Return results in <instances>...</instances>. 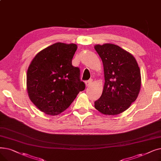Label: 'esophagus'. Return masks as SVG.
<instances>
[{"label": "esophagus", "instance_id": "1", "mask_svg": "<svg viewBox=\"0 0 161 161\" xmlns=\"http://www.w3.org/2000/svg\"><path fill=\"white\" fill-rule=\"evenodd\" d=\"M92 83H93V80L91 79V80H88V81H86V86H87V87H89V86H91L92 84Z\"/></svg>", "mask_w": 161, "mask_h": 161}]
</instances>
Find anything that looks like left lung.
Listing matches in <instances>:
<instances>
[{
  "label": "left lung",
  "mask_w": 161,
  "mask_h": 161,
  "mask_svg": "<svg viewBox=\"0 0 161 161\" xmlns=\"http://www.w3.org/2000/svg\"><path fill=\"white\" fill-rule=\"evenodd\" d=\"M104 67V85L95 108L105 115H117L134 102L141 89V72L131 54L114 44L95 45Z\"/></svg>",
  "instance_id": "8db88e82"
}]
</instances>
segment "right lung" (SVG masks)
Wrapping results in <instances>:
<instances>
[{
	"label": "right lung",
	"mask_w": 161,
	"mask_h": 161,
	"mask_svg": "<svg viewBox=\"0 0 161 161\" xmlns=\"http://www.w3.org/2000/svg\"><path fill=\"white\" fill-rule=\"evenodd\" d=\"M77 48L74 43H56L38 53L27 69V93L46 114L64 112L86 88L80 68L72 64Z\"/></svg>",
	"instance_id": "1"
}]
</instances>
